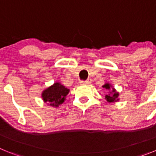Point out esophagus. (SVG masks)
Listing matches in <instances>:
<instances>
[{
	"label": "esophagus",
	"mask_w": 156,
	"mask_h": 156,
	"mask_svg": "<svg viewBox=\"0 0 156 156\" xmlns=\"http://www.w3.org/2000/svg\"><path fill=\"white\" fill-rule=\"evenodd\" d=\"M90 83H91V80L90 79H88L84 81H80L81 84H90Z\"/></svg>",
	"instance_id": "34e87169"
}]
</instances>
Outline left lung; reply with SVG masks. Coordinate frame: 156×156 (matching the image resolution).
<instances>
[{
  "label": "left lung",
  "mask_w": 156,
  "mask_h": 156,
  "mask_svg": "<svg viewBox=\"0 0 156 156\" xmlns=\"http://www.w3.org/2000/svg\"><path fill=\"white\" fill-rule=\"evenodd\" d=\"M103 88H105L106 90H110L112 86L110 83H106L105 84L103 85ZM119 92H117L116 90L112 87V91H110V93L108 95H105V99L106 101L109 103H113L116 102L117 101H119Z\"/></svg>",
  "instance_id": "1"
}]
</instances>
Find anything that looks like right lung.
Segmentation results:
<instances>
[{
    "instance_id": "1",
    "label": "right lung",
    "mask_w": 156,
    "mask_h": 156,
    "mask_svg": "<svg viewBox=\"0 0 156 156\" xmlns=\"http://www.w3.org/2000/svg\"><path fill=\"white\" fill-rule=\"evenodd\" d=\"M69 92V89L61 84V83L55 82L53 85L43 90L41 96L44 102L57 108L64 102Z\"/></svg>"
}]
</instances>
